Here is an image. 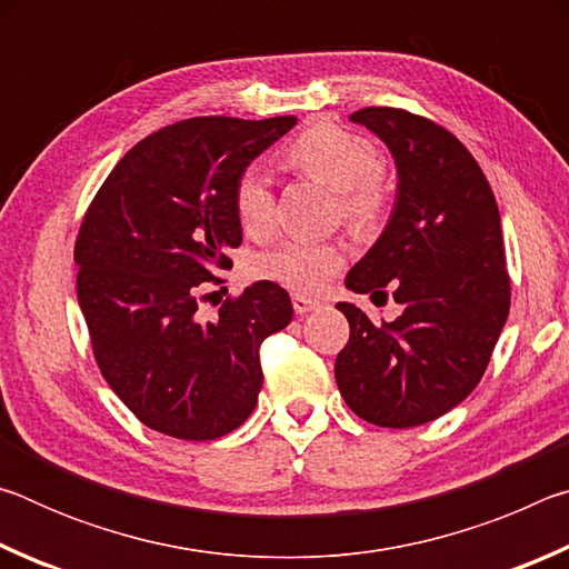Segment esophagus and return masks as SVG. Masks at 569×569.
<instances>
[{
    "label": "esophagus",
    "instance_id": "34e87169",
    "mask_svg": "<svg viewBox=\"0 0 569 569\" xmlns=\"http://www.w3.org/2000/svg\"><path fill=\"white\" fill-rule=\"evenodd\" d=\"M313 308H319V301L316 298H308V296H301V293H293V311L298 316H303L308 311H313Z\"/></svg>",
    "mask_w": 569,
    "mask_h": 569
}]
</instances>
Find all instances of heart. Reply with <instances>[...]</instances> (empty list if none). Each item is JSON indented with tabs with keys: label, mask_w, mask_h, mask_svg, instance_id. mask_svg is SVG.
Instances as JSON below:
<instances>
[{
	"label": "heart",
	"mask_w": 569,
	"mask_h": 569,
	"mask_svg": "<svg viewBox=\"0 0 569 569\" xmlns=\"http://www.w3.org/2000/svg\"><path fill=\"white\" fill-rule=\"evenodd\" d=\"M283 162L323 186L339 190L343 216L356 226H369L387 208L381 182V156L361 134L331 122L303 130L283 150ZM233 213L248 236H266L273 226V190L258 168H246L233 186ZM346 261L341 243L286 240L261 256L256 273L296 293H319Z\"/></svg>",
	"instance_id": "heart-1"
}]
</instances>
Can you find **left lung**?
<instances>
[{
    "instance_id": "8db88e82",
    "label": "left lung",
    "mask_w": 569,
    "mask_h": 569,
    "mask_svg": "<svg viewBox=\"0 0 569 569\" xmlns=\"http://www.w3.org/2000/svg\"><path fill=\"white\" fill-rule=\"evenodd\" d=\"M397 162V203L346 288L401 306L373 323L353 303L336 383L363 421L409 429L465 401L485 373L509 313V276L495 192L471 152L441 124L397 108H363Z\"/></svg>"
}]
</instances>
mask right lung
I'll return each instance as SVG.
<instances>
[{"label":"right lung","instance_id":"right-lung-1","mask_svg":"<svg viewBox=\"0 0 569 569\" xmlns=\"http://www.w3.org/2000/svg\"><path fill=\"white\" fill-rule=\"evenodd\" d=\"M296 124L190 118L148 134L102 182L74 243L77 301L94 361L124 407L160 435L208 441L258 403L263 339L293 319L273 281L248 286L200 321L198 303L243 240L240 172Z\"/></svg>","mask_w":569,"mask_h":569}]
</instances>
